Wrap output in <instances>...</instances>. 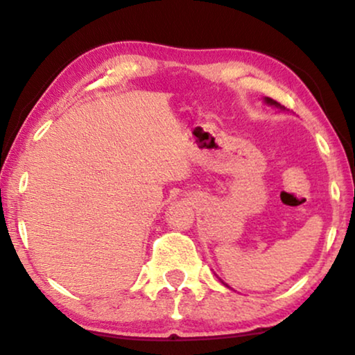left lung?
I'll list each match as a JSON object with an SVG mask.
<instances>
[{"label": "left lung", "mask_w": 355, "mask_h": 355, "mask_svg": "<svg viewBox=\"0 0 355 355\" xmlns=\"http://www.w3.org/2000/svg\"><path fill=\"white\" fill-rule=\"evenodd\" d=\"M264 102H266L268 105H272V107H276V108H280V110H285L282 105L280 103H277L276 100H272V98H269V97H264Z\"/></svg>", "instance_id": "8db88e82"}]
</instances>
